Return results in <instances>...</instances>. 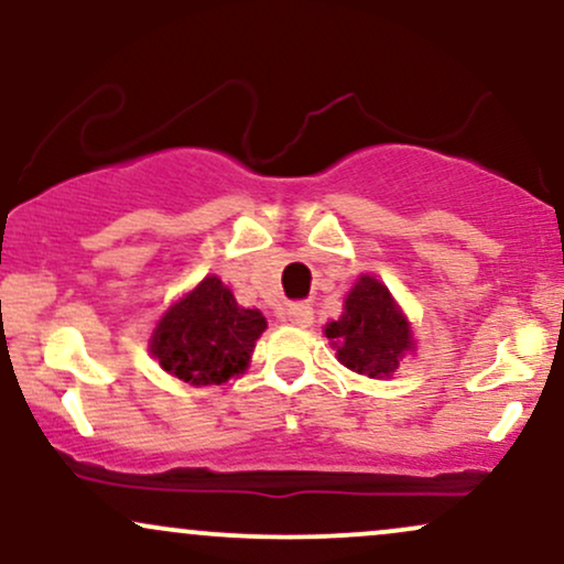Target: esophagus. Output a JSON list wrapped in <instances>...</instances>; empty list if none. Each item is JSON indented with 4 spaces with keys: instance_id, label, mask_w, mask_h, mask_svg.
Masks as SVG:
<instances>
[{
    "instance_id": "1",
    "label": "esophagus",
    "mask_w": 564,
    "mask_h": 564,
    "mask_svg": "<svg viewBox=\"0 0 564 564\" xmlns=\"http://www.w3.org/2000/svg\"><path fill=\"white\" fill-rule=\"evenodd\" d=\"M286 318L294 323V326H310L313 323V307L307 302H294L286 307Z\"/></svg>"
}]
</instances>
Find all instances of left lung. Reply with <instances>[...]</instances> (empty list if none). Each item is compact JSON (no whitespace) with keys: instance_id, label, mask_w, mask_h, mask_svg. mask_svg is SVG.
<instances>
[{"instance_id":"8db88e82","label":"left lung","mask_w":564,"mask_h":564,"mask_svg":"<svg viewBox=\"0 0 564 564\" xmlns=\"http://www.w3.org/2000/svg\"><path fill=\"white\" fill-rule=\"evenodd\" d=\"M326 336L334 341L341 366L371 379L392 377L403 355L413 349L411 326L394 307L390 291L371 275L355 283L345 313L328 323Z\"/></svg>"}]
</instances>
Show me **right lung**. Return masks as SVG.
<instances>
[{
  "mask_svg": "<svg viewBox=\"0 0 564 564\" xmlns=\"http://www.w3.org/2000/svg\"><path fill=\"white\" fill-rule=\"evenodd\" d=\"M268 328L260 310L238 307L236 296L217 275L172 304L153 332L151 352L164 371L191 384H223L241 373L254 341Z\"/></svg>",
  "mask_w": 564,
  "mask_h": 564,
  "instance_id": "1",
  "label": "right lung"
}]
</instances>
